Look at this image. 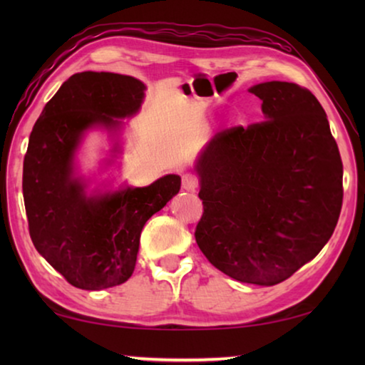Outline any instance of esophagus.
I'll return each instance as SVG.
<instances>
[{
	"mask_svg": "<svg viewBox=\"0 0 365 365\" xmlns=\"http://www.w3.org/2000/svg\"><path fill=\"white\" fill-rule=\"evenodd\" d=\"M197 185H200V182H197V178L193 174H185L182 177V188L183 190L195 191L197 188Z\"/></svg>",
	"mask_w": 365,
	"mask_h": 365,
	"instance_id": "esophagus-1",
	"label": "esophagus"
}]
</instances>
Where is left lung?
I'll list each match as a JSON object with an SVG mask.
<instances>
[{
    "label": "left lung",
    "instance_id": "obj_1",
    "mask_svg": "<svg viewBox=\"0 0 365 365\" xmlns=\"http://www.w3.org/2000/svg\"><path fill=\"white\" fill-rule=\"evenodd\" d=\"M262 122L215 133L195 165L196 243L215 269L277 285L316 257L343 205V163L317 98L289 82L250 88Z\"/></svg>",
    "mask_w": 365,
    "mask_h": 365
}]
</instances>
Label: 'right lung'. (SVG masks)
<instances>
[{
    "mask_svg": "<svg viewBox=\"0 0 365 365\" xmlns=\"http://www.w3.org/2000/svg\"><path fill=\"white\" fill-rule=\"evenodd\" d=\"M145 85L130 76L80 72L61 85L30 133L22 191L36 251L72 287L104 289L130 279L146 220L180 190L165 175L150 187L86 196L73 175V154L85 130L117 128L138 113Z\"/></svg>",
    "mask_w": 365,
    "mask_h": 365,
    "instance_id": "obj_1",
    "label": "right lung"
}]
</instances>
